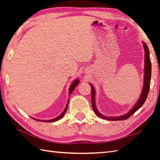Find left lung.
<instances>
[{
	"instance_id": "left-lung-1",
	"label": "left lung",
	"mask_w": 160,
	"mask_h": 160,
	"mask_svg": "<svg viewBox=\"0 0 160 160\" xmlns=\"http://www.w3.org/2000/svg\"><path fill=\"white\" fill-rule=\"evenodd\" d=\"M144 49L145 52V60H144V87L142 89V92L140 96V98H139L138 101L137 102L136 104L132 107V109L128 112L127 114L119 117H107L104 115L100 113V112L98 111L96 107V103H95V90L93 87L90 84L91 87V104H92V108L98 117H100L102 119H105V120H111V121H115V120H127L128 118H130L131 115L135 113L139 108L142 107V105L147 100L148 94L150 89V84H151V62L149 57V51L148 47L144 42Z\"/></svg>"
}]
</instances>
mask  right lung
I'll list each match as a JSON object with an SVG mask.
<instances>
[{"mask_svg": "<svg viewBox=\"0 0 160 160\" xmlns=\"http://www.w3.org/2000/svg\"><path fill=\"white\" fill-rule=\"evenodd\" d=\"M79 84V80H76L74 81V82L71 84V85L70 86V88H69V96L71 94V93L73 92V91L74 90V89L75 88H76V87L78 85V84ZM68 104H69V101H68V102H67V106H66V108H65V109L64 110V111L62 112V114H61L60 116H58V118H54V119H53V120H40V121H42V122H56V121H58V120H60V119H61L62 118L63 116H64V113H66V111H67V108H68ZM33 120H36V119H35V118H33Z\"/></svg>", "mask_w": 160, "mask_h": 160, "instance_id": "obj_1", "label": "right lung"}]
</instances>
